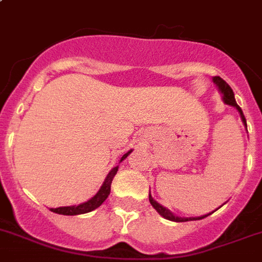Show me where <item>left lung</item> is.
Masks as SVG:
<instances>
[{"mask_svg": "<svg viewBox=\"0 0 262 262\" xmlns=\"http://www.w3.org/2000/svg\"><path fill=\"white\" fill-rule=\"evenodd\" d=\"M213 81L215 84H217L218 88H220V91H221L222 95H224V101H225V103H226V104H229V105H233V107H235V108H237V110H238L239 115H241V119H243L244 124H245V126H246V119H245V116H244V114H243V110H241V108H239V105L237 104V103H235L234 94H233V90H232V88H230V85H229V84L226 83V81H225L224 79H221V77H220V76L213 77ZM148 198H150V204L152 205V207H154L155 210H157L158 213L161 214L162 217H165L166 220H170V221H175V222L194 221V220H202V218H205V217H207V215H209V214H207V215H202V217H196V218L175 217V215L171 213V211L167 210L166 207L161 206V205L158 204V202H155V201L152 200V196H151V194H150V196H148Z\"/></svg>", "mask_w": 262, "mask_h": 262, "instance_id": "obj_1", "label": "left lung"}]
</instances>
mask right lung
Masks as SVG:
<instances>
[{
	"label": "right lung",
	"instance_id": "right-lung-1",
	"mask_svg": "<svg viewBox=\"0 0 262 262\" xmlns=\"http://www.w3.org/2000/svg\"><path fill=\"white\" fill-rule=\"evenodd\" d=\"M129 152H131V151H128L127 154L123 155L122 159H120V162H122L123 159H126L127 155H128ZM118 168H119V166H116V167H114L111 171L108 172L104 183H103V186H101L100 190L97 191V194L94 196V198H91L90 201H87V202H84V204H81V205H77V206L57 207V209H51V210L53 211V213L62 214V215H77V214L90 213V211L95 210L96 207L100 206V205L103 204L105 200H107V196L110 195V193H111L112 179H114V177H115L116 172H118Z\"/></svg>",
	"mask_w": 262,
	"mask_h": 262
}]
</instances>
